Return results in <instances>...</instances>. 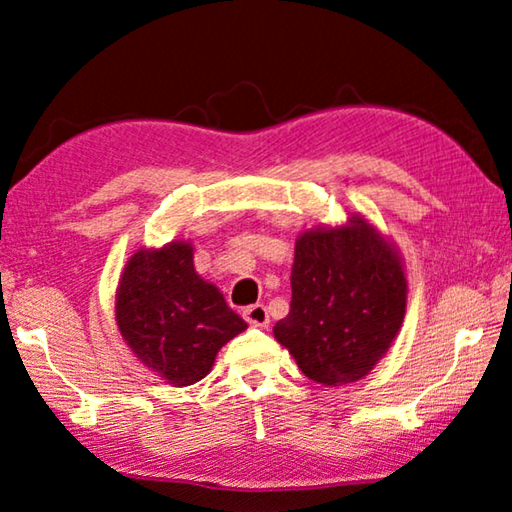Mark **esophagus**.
I'll list each match as a JSON object with an SVG mask.
<instances>
[{"label": "esophagus", "mask_w": 512, "mask_h": 512, "mask_svg": "<svg viewBox=\"0 0 512 512\" xmlns=\"http://www.w3.org/2000/svg\"><path fill=\"white\" fill-rule=\"evenodd\" d=\"M244 318L253 327H266L268 325V311L264 305H250L244 309Z\"/></svg>", "instance_id": "1"}]
</instances>
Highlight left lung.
Segmentation results:
<instances>
[{"label":"left lung","instance_id":"obj_1","mask_svg":"<svg viewBox=\"0 0 512 512\" xmlns=\"http://www.w3.org/2000/svg\"><path fill=\"white\" fill-rule=\"evenodd\" d=\"M404 309L400 257L354 214L343 228H316L298 237L291 309L273 334L311 381L341 386L366 377L384 357Z\"/></svg>","mask_w":512,"mask_h":512}]
</instances>
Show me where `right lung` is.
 <instances>
[{
  "label": "right lung",
  "instance_id": "add662e5",
  "mask_svg": "<svg viewBox=\"0 0 512 512\" xmlns=\"http://www.w3.org/2000/svg\"><path fill=\"white\" fill-rule=\"evenodd\" d=\"M115 316L137 359L173 386L201 381L216 352L246 329L223 293L194 271V250L183 241L128 259Z\"/></svg>",
  "mask_w": 512,
  "mask_h": 512
}]
</instances>
